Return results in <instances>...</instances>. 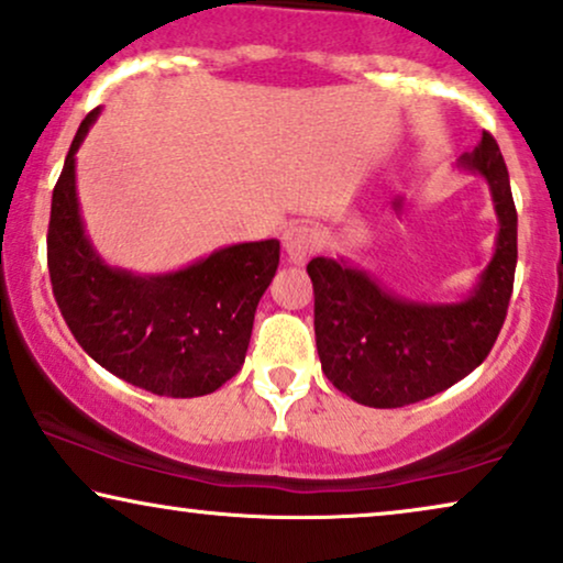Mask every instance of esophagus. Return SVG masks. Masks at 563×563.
<instances>
[{
    "label": "esophagus",
    "instance_id": "esophagus-1",
    "mask_svg": "<svg viewBox=\"0 0 563 563\" xmlns=\"http://www.w3.org/2000/svg\"><path fill=\"white\" fill-rule=\"evenodd\" d=\"M320 247V232L312 224H291L284 232V251H287L289 261L302 264Z\"/></svg>",
    "mask_w": 563,
    "mask_h": 563
}]
</instances>
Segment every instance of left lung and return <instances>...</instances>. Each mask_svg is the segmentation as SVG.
Here are the masks:
<instances>
[{"label":"left lung","instance_id":"obj_1","mask_svg":"<svg viewBox=\"0 0 563 563\" xmlns=\"http://www.w3.org/2000/svg\"><path fill=\"white\" fill-rule=\"evenodd\" d=\"M484 175L499 217L492 264L463 302H408L344 261L312 258L316 346L325 377L372 408H400L448 390L492 352L505 325L517 266V209L496 139L460 157Z\"/></svg>","mask_w":563,"mask_h":563}]
</instances>
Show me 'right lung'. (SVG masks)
Masks as SVG:
<instances>
[{
  "label": "right lung",
  "mask_w": 563,
  "mask_h": 563,
  "mask_svg": "<svg viewBox=\"0 0 563 563\" xmlns=\"http://www.w3.org/2000/svg\"><path fill=\"white\" fill-rule=\"evenodd\" d=\"M98 113L79 123L51 199L56 305L77 344L115 377L155 396H207L243 367L255 308L279 266V240L222 247L159 276L103 264L85 235L75 186V155Z\"/></svg>",
  "instance_id": "obj_1"
}]
</instances>
